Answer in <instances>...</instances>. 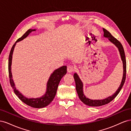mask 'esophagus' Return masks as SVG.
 I'll list each match as a JSON object with an SVG mask.
<instances>
[{
	"mask_svg": "<svg viewBox=\"0 0 131 131\" xmlns=\"http://www.w3.org/2000/svg\"><path fill=\"white\" fill-rule=\"evenodd\" d=\"M74 71V68L73 66H69L68 67V68H67V72L68 73H71L73 72Z\"/></svg>",
	"mask_w": 131,
	"mask_h": 131,
	"instance_id": "esophagus-1",
	"label": "esophagus"
}]
</instances>
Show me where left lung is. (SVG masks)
I'll list each match as a JSON object with an SVG mask.
<instances>
[{"mask_svg": "<svg viewBox=\"0 0 131 131\" xmlns=\"http://www.w3.org/2000/svg\"><path fill=\"white\" fill-rule=\"evenodd\" d=\"M103 30L104 31V37L108 38L109 40L111 42H112L113 44L115 45L117 47L118 51H119L121 58L123 63V69H124L123 70V77L120 86L118 87L117 91L112 95V96H109L105 99H103V100H91V99H89L85 96V95L84 93V91H83V83L80 78H79L78 74L75 73L74 74V78L75 82V85H76V90L79 96V97L84 104L91 106H100L108 104L111 101H112L117 96V95L118 94V93L120 92L123 85L124 84L126 79V61L125 51L124 48H123V46L120 43V42L119 41H118L116 38H115L113 35L110 33L109 31H108L104 28H103Z\"/></svg>", "mask_w": 131, "mask_h": 131, "instance_id": "1", "label": "left lung"}]
</instances>
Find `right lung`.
<instances>
[{"label": "right lung", "instance_id": "1", "mask_svg": "<svg viewBox=\"0 0 131 131\" xmlns=\"http://www.w3.org/2000/svg\"><path fill=\"white\" fill-rule=\"evenodd\" d=\"M35 30H36V29H29V30H28L21 38H19L16 41L14 45L12 47L9 57V74L11 86L14 89L15 93L18 96L19 100H21L27 105L31 107H33V108H41L48 105L53 100L55 96H56L59 83L60 82L61 79L67 73V66H64L61 67H59L58 69L54 70L53 73L51 74L47 82L46 92L42 96L40 97L36 98H27L25 96H23L18 90L16 89L15 87L14 81L13 79V75H12L11 73L12 59H13V54L14 48L17 42L22 41L28 36L30 33Z\"/></svg>", "mask_w": 131, "mask_h": 131}]
</instances>
